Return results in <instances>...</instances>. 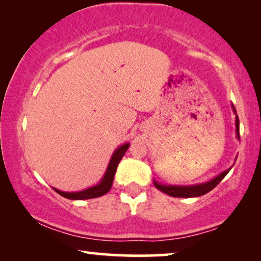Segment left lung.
Here are the masks:
<instances>
[{
    "mask_svg": "<svg viewBox=\"0 0 261 261\" xmlns=\"http://www.w3.org/2000/svg\"><path fill=\"white\" fill-rule=\"evenodd\" d=\"M234 112L235 108L233 107ZM237 114V112H235ZM237 135L240 139V127H239V119L237 116ZM229 172V170L224 171L221 174H219L216 178H214L213 180L208 181V183H203L198 185H192V187H173V185H163L154 181V185L156 189H159L160 191L165 192V194L172 196V197H198V196L205 195L206 192L212 191L224 177L227 176V173Z\"/></svg>",
    "mask_w": 261,
    "mask_h": 261,
    "instance_id": "left-lung-1",
    "label": "left lung"
}]
</instances>
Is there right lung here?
<instances>
[{
    "label": "right lung",
    "mask_w": 261,
    "mask_h": 261,
    "mask_svg": "<svg viewBox=\"0 0 261 261\" xmlns=\"http://www.w3.org/2000/svg\"><path fill=\"white\" fill-rule=\"evenodd\" d=\"M129 147V144H124L119 147L114 153L112 159H110L109 166L107 169V172L103 177V179L101 180V183L96 185V187L89 188L87 190L80 191V192H64L60 190H57L55 189L56 192H58L60 196L63 197L69 198V199H88V198H95V197H99V196H103L107 194L110 190L113 185V180H114V176H115L117 165H119L120 160L122 159V156L124 155V153Z\"/></svg>",
    "instance_id": "add662e5"
}]
</instances>
